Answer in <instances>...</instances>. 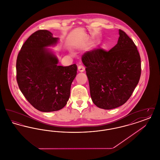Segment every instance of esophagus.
Listing matches in <instances>:
<instances>
[{"label":"esophagus","mask_w":160,"mask_h":160,"mask_svg":"<svg viewBox=\"0 0 160 160\" xmlns=\"http://www.w3.org/2000/svg\"><path fill=\"white\" fill-rule=\"evenodd\" d=\"M78 70L79 72H83L85 70V68L83 65H79L78 67Z\"/></svg>","instance_id":"34e87169"}]
</instances>
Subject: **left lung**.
I'll return each instance as SVG.
<instances>
[{"instance_id": "1", "label": "left lung", "mask_w": 160, "mask_h": 160, "mask_svg": "<svg viewBox=\"0 0 160 160\" xmlns=\"http://www.w3.org/2000/svg\"><path fill=\"white\" fill-rule=\"evenodd\" d=\"M118 43L108 52L97 48L82 58L88 78L92 100L110 110L125 104L131 96L141 74L140 56L133 41L119 30Z\"/></svg>"}]
</instances>
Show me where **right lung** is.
<instances>
[{
	"instance_id": "add662e5",
	"label": "right lung",
	"mask_w": 160,
	"mask_h": 160,
	"mask_svg": "<svg viewBox=\"0 0 160 160\" xmlns=\"http://www.w3.org/2000/svg\"><path fill=\"white\" fill-rule=\"evenodd\" d=\"M58 41L50 31H37L25 41L17 59L18 87L31 105L42 112L65 106L77 75L76 64L58 65V58L47 48L56 46Z\"/></svg>"
}]
</instances>
